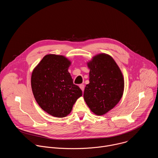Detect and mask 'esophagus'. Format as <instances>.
<instances>
[{
  "instance_id": "obj_1",
  "label": "esophagus",
  "mask_w": 158,
  "mask_h": 158,
  "mask_svg": "<svg viewBox=\"0 0 158 158\" xmlns=\"http://www.w3.org/2000/svg\"><path fill=\"white\" fill-rule=\"evenodd\" d=\"M79 87H80L81 89L82 90V91L84 92V84H80V85H79Z\"/></svg>"
}]
</instances>
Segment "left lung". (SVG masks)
<instances>
[{
    "label": "left lung",
    "instance_id": "left-lung-1",
    "mask_svg": "<svg viewBox=\"0 0 158 158\" xmlns=\"http://www.w3.org/2000/svg\"><path fill=\"white\" fill-rule=\"evenodd\" d=\"M89 84L84 92V99L91 110L98 116L106 114L120 101L124 93L123 73L110 56L101 53L87 62Z\"/></svg>",
    "mask_w": 158,
    "mask_h": 158
}]
</instances>
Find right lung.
<instances>
[{
	"label": "right lung",
	"instance_id": "obj_1",
	"mask_svg": "<svg viewBox=\"0 0 158 158\" xmlns=\"http://www.w3.org/2000/svg\"><path fill=\"white\" fill-rule=\"evenodd\" d=\"M71 62L64 56L48 54L34 69L31 87L39 106L47 113L64 118L71 113L81 89L68 71Z\"/></svg>",
	"mask_w": 158,
	"mask_h": 158
}]
</instances>
